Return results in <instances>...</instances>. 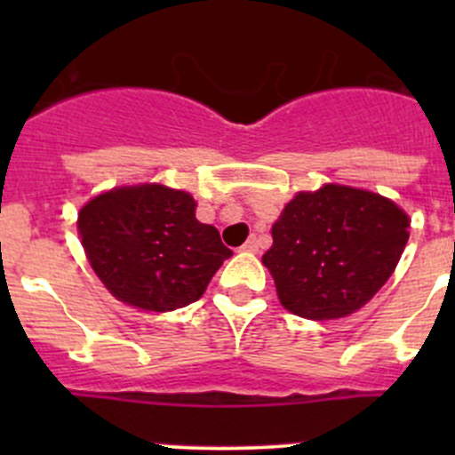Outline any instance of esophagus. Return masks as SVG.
I'll return each instance as SVG.
<instances>
[{
    "label": "esophagus",
    "instance_id": "34e87169",
    "mask_svg": "<svg viewBox=\"0 0 455 455\" xmlns=\"http://www.w3.org/2000/svg\"><path fill=\"white\" fill-rule=\"evenodd\" d=\"M242 251H246V253H257V251H259V242H257V237L246 240L244 246H242Z\"/></svg>",
    "mask_w": 455,
    "mask_h": 455
}]
</instances>
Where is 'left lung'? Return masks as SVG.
<instances>
[{"instance_id": "1", "label": "left lung", "mask_w": 455, "mask_h": 455, "mask_svg": "<svg viewBox=\"0 0 455 455\" xmlns=\"http://www.w3.org/2000/svg\"><path fill=\"white\" fill-rule=\"evenodd\" d=\"M407 240L410 218L392 200L325 185L288 202L261 261L283 308L306 319H337L379 292Z\"/></svg>"}]
</instances>
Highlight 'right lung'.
<instances>
[{"instance_id":"right-lung-1","label":"right lung","mask_w":455,"mask_h":455,"mask_svg":"<svg viewBox=\"0 0 455 455\" xmlns=\"http://www.w3.org/2000/svg\"><path fill=\"white\" fill-rule=\"evenodd\" d=\"M87 259L114 297L154 313L198 301L231 249L196 220V202L163 185L121 187L81 209Z\"/></svg>"}]
</instances>
